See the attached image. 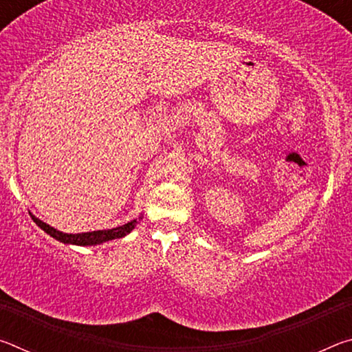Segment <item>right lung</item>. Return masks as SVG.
Returning <instances> with one entry per match:
<instances>
[{"label":"right lung","instance_id":"add662e5","mask_svg":"<svg viewBox=\"0 0 352 352\" xmlns=\"http://www.w3.org/2000/svg\"><path fill=\"white\" fill-rule=\"evenodd\" d=\"M31 217L35 223H37L45 233L50 234L51 237H54L56 241L67 243V245H80V247H87V245H100V243L109 242L113 239H121V237L127 236L130 231H132L136 225L140 223L141 216L138 219H133L127 222L126 225L116 226V228L111 230H98V231H88V233H77V234H71V233H63V231L56 230L54 226L45 223L43 220H40L34 216L32 212Z\"/></svg>","mask_w":352,"mask_h":352}]
</instances>
